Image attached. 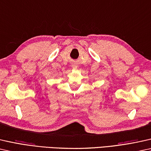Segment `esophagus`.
I'll use <instances>...</instances> for the list:
<instances>
[{
	"label": "esophagus",
	"instance_id": "obj_1",
	"mask_svg": "<svg viewBox=\"0 0 151 151\" xmlns=\"http://www.w3.org/2000/svg\"><path fill=\"white\" fill-rule=\"evenodd\" d=\"M73 68H75V69H76V68H77V65H73Z\"/></svg>",
	"mask_w": 151,
	"mask_h": 151
}]
</instances>
